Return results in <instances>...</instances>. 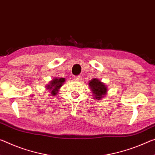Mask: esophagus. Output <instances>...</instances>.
<instances>
[{
  "label": "esophagus",
  "mask_w": 155,
  "mask_h": 155,
  "mask_svg": "<svg viewBox=\"0 0 155 155\" xmlns=\"http://www.w3.org/2000/svg\"><path fill=\"white\" fill-rule=\"evenodd\" d=\"M81 79H82V77L81 75L76 76L74 77V81H81Z\"/></svg>",
  "instance_id": "esophagus-1"
}]
</instances>
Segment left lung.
<instances>
[{"mask_svg": "<svg viewBox=\"0 0 155 155\" xmlns=\"http://www.w3.org/2000/svg\"><path fill=\"white\" fill-rule=\"evenodd\" d=\"M89 87L91 90V92H92L93 97L98 100L101 99L102 98L105 97V95L107 93V87L104 83L101 81L98 78H92L90 81Z\"/></svg>", "mask_w": 155, "mask_h": 155, "instance_id": "left-lung-1", "label": "left lung"}]
</instances>
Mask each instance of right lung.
I'll list each match as a JSON object with an SVG mask.
<instances>
[{
    "label": "right lung",
    "mask_w": 155,
    "mask_h": 155,
    "mask_svg": "<svg viewBox=\"0 0 155 155\" xmlns=\"http://www.w3.org/2000/svg\"><path fill=\"white\" fill-rule=\"evenodd\" d=\"M65 81V78H54L52 81H51L50 84L46 85V88L48 90H50L51 91V95L55 96L57 94L58 90L60 89V87L62 86L63 83Z\"/></svg>",
    "instance_id": "right-lung-1"
}]
</instances>
